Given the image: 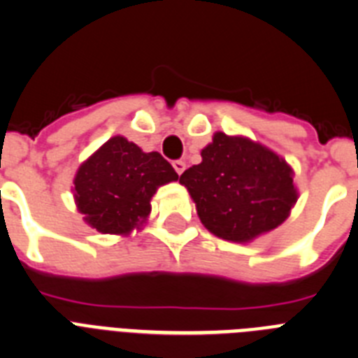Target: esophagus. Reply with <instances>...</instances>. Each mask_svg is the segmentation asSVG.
<instances>
[{"label":"esophagus","instance_id":"obj_1","mask_svg":"<svg viewBox=\"0 0 358 358\" xmlns=\"http://www.w3.org/2000/svg\"><path fill=\"white\" fill-rule=\"evenodd\" d=\"M173 167H175V171L178 173V175H182V173L185 171V162H183V160H175V162H173Z\"/></svg>","mask_w":358,"mask_h":358}]
</instances>
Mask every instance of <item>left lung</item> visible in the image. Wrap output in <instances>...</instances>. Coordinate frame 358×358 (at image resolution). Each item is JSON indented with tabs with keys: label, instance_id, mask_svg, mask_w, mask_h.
Returning <instances> with one entry per match:
<instances>
[{
	"label": "left lung",
	"instance_id": "8db88e82",
	"mask_svg": "<svg viewBox=\"0 0 358 358\" xmlns=\"http://www.w3.org/2000/svg\"><path fill=\"white\" fill-rule=\"evenodd\" d=\"M201 159L183 171L180 183L208 231L248 243L287 219L298 198L292 169L271 150L217 131Z\"/></svg>",
	"mask_w": 358,
	"mask_h": 358
}]
</instances>
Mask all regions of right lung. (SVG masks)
<instances>
[{
	"instance_id": "1",
	"label": "right lung",
	"mask_w": 358,
	"mask_h": 358,
	"mask_svg": "<svg viewBox=\"0 0 358 358\" xmlns=\"http://www.w3.org/2000/svg\"><path fill=\"white\" fill-rule=\"evenodd\" d=\"M178 175L160 153H144L124 137H112L80 166L75 198L85 221L101 234H130L151 210V196Z\"/></svg>"
}]
</instances>
